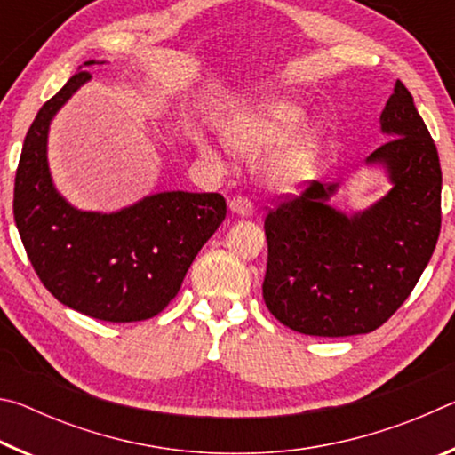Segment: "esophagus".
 <instances>
[{
  "label": "esophagus",
  "instance_id": "34e87169",
  "mask_svg": "<svg viewBox=\"0 0 455 455\" xmlns=\"http://www.w3.org/2000/svg\"><path fill=\"white\" fill-rule=\"evenodd\" d=\"M228 209L233 211L236 217H251L252 214V204H251V200L246 198V196H235V198H230L228 200Z\"/></svg>",
  "mask_w": 455,
  "mask_h": 455
}]
</instances>
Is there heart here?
Segmentation results:
<instances>
[{
    "mask_svg": "<svg viewBox=\"0 0 455 455\" xmlns=\"http://www.w3.org/2000/svg\"><path fill=\"white\" fill-rule=\"evenodd\" d=\"M301 106L279 96L246 100L220 122L219 132L230 152L257 158L265 152L259 174L273 192L291 195L301 190L317 166L321 138L315 128H304Z\"/></svg>",
    "mask_w": 455,
    "mask_h": 455,
    "instance_id": "1",
    "label": "heart"
}]
</instances>
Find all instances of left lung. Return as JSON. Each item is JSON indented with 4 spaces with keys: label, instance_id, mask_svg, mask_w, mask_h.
Returning <instances> with one entry per match:
<instances>
[{
    "label": "left lung",
    "instance_id": "obj_1",
    "mask_svg": "<svg viewBox=\"0 0 455 455\" xmlns=\"http://www.w3.org/2000/svg\"><path fill=\"white\" fill-rule=\"evenodd\" d=\"M389 140L367 156L394 187L367 211L327 204L337 184L311 180L265 219L263 299L284 327L315 337H349L381 327L418 284L442 227L437 148L402 82L381 112Z\"/></svg>",
    "mask_w": 455,
    "mask_h": 455
}]
</instances>
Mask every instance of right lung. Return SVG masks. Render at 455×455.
Returning a JSON list of instances; mask_svg holds the SVG:
<instances>
[{
	"label": "right lung",
	"mask_w": 455,
	"mask_h": 455,
	"mask_svg": "<svg viewBox=\"0 0 455 455\" xmlns=\"http://www.w3.org/2000/svg\"><path fill=\"white\" fill-rule=\"evenodd\" d=\"M94 60L84 66H92ZM92 78L76 72L29 126L13 187V219L36 275L61 305L132 323L172 301L192 260L227 217L219 192H158L118 212L78 211L53 188L48 130Z\"/></svg>",
	"instance_id": "1"
}]
</instances>
